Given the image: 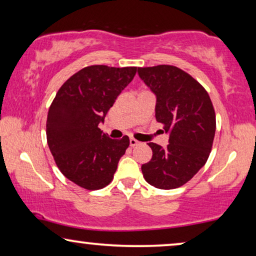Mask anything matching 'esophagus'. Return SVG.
Here are the masks:
<instances>
[{
  "instance_id": "34e87169",
  "label": "esophagus",
  "mask_w": 256,
  "mask_h": 256,
  "mask_svg": "<svg viewBox=\"0 0 256 256\" xmlns=\"http://www.w3.org/2000/svg\"><path fill=\"white\" fill-rule=\"evenodd\" d=\"M138 141H136V140L135 138H130V140H129V146H138Z\"/></svg>"
}]
</instances>
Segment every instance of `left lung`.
<instances>
[{"mask_svg": "<svg viewBox=\"0 0 256 256\" xmlns=\"http://www.w3.org/2000/svg\"><path fill=\"white\" fill-rule=\"evenodd\" d=\"M156 96L155 116L169 135L166 148L148 143L152 157L141 166L144 180L162 190L180 188L208 160L216 134V113L208 92L183 70L171 65L138 68Z\"/></svg>", "mask_w": 256, "mask_h": 256, "instance_id": "obj_1", "label": "left lung"}]
</instances>
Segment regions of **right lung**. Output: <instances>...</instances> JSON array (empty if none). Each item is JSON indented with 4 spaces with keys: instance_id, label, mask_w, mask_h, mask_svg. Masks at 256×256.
Instances as JSON below:
<instances>
[{
    "instance_id": "right-lung-1",
    "label": "right lung",
    "mask_w": 256,
    "mask_h": 256,
    "mask_svg": "<svg viewBox=\"0 0 256 256\" xmlns=\"http://www.w3.org/2000/svg\"><path fill=\"white\" fill-rule=\"evenodd\" d=\"M138 68L93 65L66 80L48 113L46 138L62 174L87 190H99L113 180L129 138L112 140L101 130L104 116Z\"/></svg>"
}]
</instances>
